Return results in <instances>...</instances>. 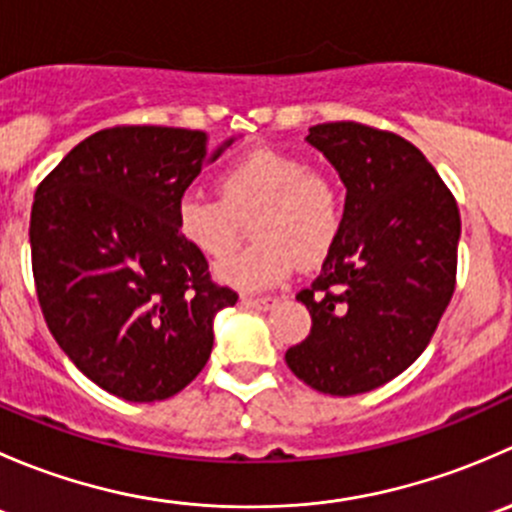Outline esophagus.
Listing matches in <instances>:
<instances>
[{
  "instance_id": "obj_1",
  "label": "esophagus",
  "mask_w": 512,
  "mask_h": 512,
  "mask_svg": "<svg viewBox=\"0 0 512 512\" xmlns=\"http://www.w3.org/2000/svg\"><path fill=\"white\" fill-rule=\"evenodd\" d=\"M240 302L245 304V307L250 309H260V312H267V309H272L277 304V297H240Z\"/></svg>"
}]
</instances>
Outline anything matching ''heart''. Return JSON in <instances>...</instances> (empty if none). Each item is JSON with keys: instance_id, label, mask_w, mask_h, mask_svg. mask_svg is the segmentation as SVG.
Listing matches in <instances>:
<instances>
[{"instance_id": "1", "label": "heart", "mask_w": 512, "mask_h": 512, "mask_svg": "<svg viewBox=\"0 0 512 512\" xmlns=\"http://www.w3.org/2000/svg\"><path fill=\"white\" fill-rule=\"evenodd\" d=\"M218 190L220 198L195 190L180 195L175 230L198 255L220 260L240 240V218L255 213V245L230 255L215 270L225 285H277L297 260L307 267L322 262L342 232V183L299 153L255 148L220 170Z\"/></svg>"}]
</instances>
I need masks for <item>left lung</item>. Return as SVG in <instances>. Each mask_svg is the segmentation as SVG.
Wrapping results in <instances>:
<instances>
[{
  "mask_svg": "<svg viewBox=\"0 0 512 512\" xmlns=\"http://www.w3.org/2000/svg\"><path fill=\"white\" fill-rule=\"evenodd\" d=\"M307 143L334 165L347 200L322 272L297 294L309 337L285 361L322 394H364L431 342L456 289L461 215L436 168L396 133L319 123Z\"/></svg>",
  "mask_w": 512,
  "mask_h": 512,
  "instance_id": "obj_1",
  "label": "left lung"
}]
</instances>
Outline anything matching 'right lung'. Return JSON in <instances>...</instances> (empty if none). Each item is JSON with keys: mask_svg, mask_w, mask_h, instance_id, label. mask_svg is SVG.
Here are the masks:
<instances>
[{"mask_svg": "<svg viewBox=\"0 0 512 512\" xmlns=\"http://www.w3.org/2000/svg\"><path fill=\"white\" fill-rule=\"evenodd\" d=\"M203 131L116 126L41 180L29 242L49 332L94 384L163 401L208 364L213 319L237 294L175 230V200L220 158Z\"/></svg>", "mask_w": 512, "mask_h": 512, "instance_id": "obj_1", "label": "right lung"}]
</instances>
